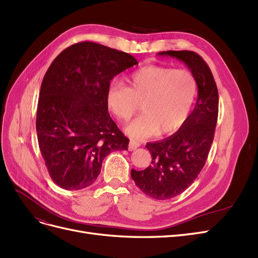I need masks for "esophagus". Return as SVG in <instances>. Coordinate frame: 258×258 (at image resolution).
Returning a JSON list of instances; mask_svg holds the SVG:
<instances>
[{
  "label": "esophagus",
  "mask_w": 258,
  "mask_h": 258,
  "mask_svg": "<svg viewBox=\"0 0 258 258\" xmlns=\"http://www.w3.org/2000/svg\"><path fill=\"white\" fill-rule=\"evenodd\" d=\"M140 145H141V144H140L139 142L135 141V140H131V141L129 142L128 148H129V151H135V150H137V148H138Z\"/></svg>",
  "instance_id": "esophagus-1"
}]
</instances>
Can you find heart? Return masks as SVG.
I'll return each mask as SVG.
<instances>
[{
  "label": "heart",
  "mask_w": 258,
  "mask_h": 258,
  "mask_svg": "<svg viewBox=\"0 0 258 258\" xmlns=\"http://www.w3.org/2000/svg\"><path fill=\"white\" fill-rule=\"evenodd\" d=\"M127 84L108 86L106 104L117 118L127 121L141 103L143 114L126 128L135 139L175 132L188 116L197 91L196 81L187 70L160 66L137 70L129 75Z\"/></svg>",
  "instance_id": "heart-1"
}]
</instances>
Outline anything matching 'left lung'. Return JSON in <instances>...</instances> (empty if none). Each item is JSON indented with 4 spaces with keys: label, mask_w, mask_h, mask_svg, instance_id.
I'll use <instances>...</instances> for the list:
<instances>
[{
    "label": "left lung",
    "mask_w": 258,
    "mask_h": 258,
    "mask_svg": "<svg viewBox=\"0 0 258 258\" xmlns=\"http://www.w3.org/2000/svg\"><path fill=\"white\" fill-rule=\"evenodd\" d=\"M158 54L183 61L198 86L196 105L181 128L167 139L145 145L152 165L141 171L131 170L132 179L145 195L167 200L188 188L206 165L217 122L218 91L212 72L198 53L168 50Z\"/></svg>",
    "instance_id": "obj_1"
}]
</instances>
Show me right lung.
Returning <instances> with one entry per match:
<instances>
[{
  "label": "right lung",
  "instance_id": "1",
  "mask_svg": "<svg viewBox=\"0 0 258 258\" xmlns=\"http://www.w3.org/2000/svg\"><path fill=\"white\" fill-rule=\"evenodd\" d=\"M136 64L127 52L87 41L51 62L41 86L36 132L45 166L61 188L90 186L108 154L128 150L129 139L108 114L106 91L115 75Z\"/></svg>",
  "mask_w": 258,
  "mask_h": 258
}]
</instances>
